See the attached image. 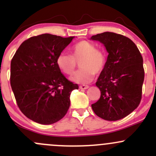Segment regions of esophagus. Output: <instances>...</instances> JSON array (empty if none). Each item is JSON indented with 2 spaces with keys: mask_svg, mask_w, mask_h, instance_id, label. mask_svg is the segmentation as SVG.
Listing matches in <instances>:
<instances>
[{
  "mask_svg": "<svg viewBox=\"0 0 156 156\" xmlns=\"http://www.w3.org/2000/svg\"><path fill=\"white\" fill-rule=\"evenodd\" d=\"M88 87H89V86H88V85H84V84H83V85H80V86H79L80 89H82V90L87 89Z\"/></svg>",
  "mask_w": 156,
  "mask_h": 156,
  "instance_id": "esophagus-1",
  "label": "esophagus"
}]
</instances>
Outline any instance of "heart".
Wrapping results in <instances>:
<instances>
[{
  "label": "heart",
  "mask_w": 156,
  "mask_h": 156,
  "mask_svg": "<svg viewBox=\"0 0 156 156\" xmlns=\"http://www.w3.org/2000/svg\"><path fill=\"white\" fill-rule=\"evenodd\" d=\"M72 55L61 53L56 58V66L63 74L71 75L80 62L81 69L75 72L71 79L78 84H87L94 75L100 74L107 63V55L103 50L97 48L94 44L81 41L71 49Z\"/></svg>",
  "instance_id": "obj_1"
}]
</instances>
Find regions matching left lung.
<instances>
[{"instance_id": "left-lung-1", "label": "left lung", "mask_w": 156, "mask_h": 156, "mask_svg": "<svg viewBox=\"0 0 156 156\" xmlns=\"http://www.w3.org/2000/svg\"><path fill=\"white\" fill-rule=\"evenodd\" d=\"M91 39L103 43L108 53L106 68L96 82L100 97L91 107L101 119L119 120L137 108L141 101L144 81L142 55L136 44L122 34L107 31Z\"/></svg>"}]
</instances>
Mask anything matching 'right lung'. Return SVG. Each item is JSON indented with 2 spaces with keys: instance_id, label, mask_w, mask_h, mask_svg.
<instances>
[{
  "instance_id": "1",
  "label": "right lung",
  "mask_w": 156,
  "mask_h": 156,
  "mask_svg": "<svg viewBox=\"0 0 156 156\" xmlns=\"http://www.w3.org/2000/svg\"><path fill=\"white\" fill-rule=\"evenodd\" d=\"M74 37L43 34L22 43L10 64V84L17 106L31 120L50 125L70 106L71 92L78 85L58 69L56 58Z\"/></svg>"
}]
</instances>
